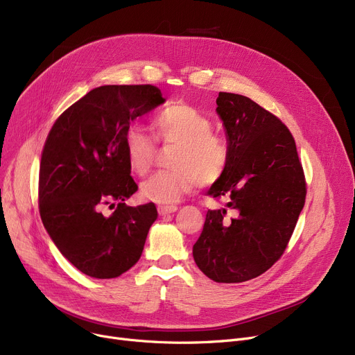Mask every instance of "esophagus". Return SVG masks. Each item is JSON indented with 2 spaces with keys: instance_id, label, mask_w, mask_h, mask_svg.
Returning <instances> with one entry per match:
<instances>
[{
  "instance_id": "34e87169",
  "label": "esophagus",
  "mask_w": 355,
  "mask_h": 355,
  "mask_svg": "<svg viewBox=\"0 0 355 355\" xmlns=\"http://www.w3.org/2000/svg\"><path fill=\"white\" fill-rule=\"evenodd\" d=\"M178 207L175 204H162V206H158V213L159 214H168V213H174L177 211Z\"/></svg>"
}]
</instances>
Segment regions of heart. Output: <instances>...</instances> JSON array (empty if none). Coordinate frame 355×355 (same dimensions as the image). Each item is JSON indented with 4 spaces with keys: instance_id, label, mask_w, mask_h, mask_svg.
Here are the masks:
<instances>
[{
    "instance_id": "1",
    "label": "heart",
    "mask_w": 355,
    "mask_h": 355,
    "mask_svg": "<svg viewBox=\"0 0 355 355\" xmlns=\"http://www.w3.org/2000/svg\"><path fill=\"white\" fill-rule=\"evenodd\" d=\"M153 125L162 144L177 148L171 158L173 170L159 171L142 184L141 191L146 200L173 202L200 184L213 185L226 174L230 162L229 142L214 132L211 119L201 110L177 102L162 109ZM123 149L130 171L144 177L153 170L158 148L145 129L129 126Z\"/></svg>"
}]
</instances>
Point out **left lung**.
<instances>
[{
    "label": "left lung",
    "instance_id": "left-lung-1",
    "mask_svg": "<svg viewBox=\"0 0 355 355\" xmlns=\"http://www.w3.org/2000/svg\"><path fill=\"white\" fill-rule=\"evenodd\" d=\"M216 103L230 162L209 194L226 197L227 209L207 211L193 256L213 281L239 284L262 275L284 254L304 209L306 181L281 119L236 93L220 92Z\"/></svg>",
    "mask_w": 355,
    "mask_h": 355
}]
</instances>
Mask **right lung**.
Returning <instances> with one entry per match:
<instances>
[{
  "mask_svg": "<svg viewBox=\"0 0 355 355\" xmlns=\"http://www.w3.org/2000/svg\"><path fill=\"white\" fill-rule=\"evenodd\" d=\"M164 101L153 85L101 86L69 106L47 135L39 174L40 217L62 254L87 276L116 277L142 254L158 213L154 202L125 204L138 185L123 138L130 122Z\"/></svg>",
  "mask_w": 355,
  "mask_h": 355,
  "instance_id": "add662e5",
  "label": "right lung"
}]
</instances>
